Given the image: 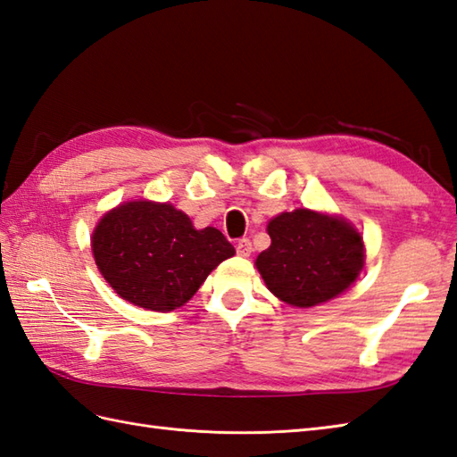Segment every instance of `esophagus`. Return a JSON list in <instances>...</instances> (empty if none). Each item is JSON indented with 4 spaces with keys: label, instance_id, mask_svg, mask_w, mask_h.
Here are the masks:
<instances>
[{
    "label": "esophagus",
    "instance_id": "34e87169",
    "mask_svg": "<svg viewBox=\"0 0 457 457\" xmlns=\"http://www.w3.org/2000/svg\"><path fill=\"white\" fill-rule=\"evenodd\" d=\"M236 249H237V254H241V257H249V254L253 253L251 239H247V237L239 239V241H237V245H236Z\"/></svg>",
    "mask_w": 457,
    "mask_h": 457
}]
</instances>
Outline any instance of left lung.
Masks as SVG:
<instances>
[{
    "label": "left lung",
    "instance_id": "8db88e82",
    "mask_svg": "<svg viewBox=\"0 0 457 457\" xmlns=\"http://www.w3.org/2000/svg\"><path fill=\"white\" fill-rule=\"evenodd\" d=\"M267 231L272 243L257 257V269L286 303H323L345 292L362 270V239L345 220L300 208L270 220Z\"/></svg>",
    "mask_w": 457,
    "mask_h": 457
}]
</instances>
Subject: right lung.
<instances>
[{
    "label": "right lung",
    "instance_id": "right-lung-1",
    "mask_svg": "<svg viewBox=\"0 0 457 457\" xmlns=\"http://www.w3.org/2000/svg\"><path fill=\"white\" fill-rule=\"evenodd\" d=\"M91 247L114 292L154 312L187 303L208 274L236 253L220 229H195L185 212L145 200L109 212Z\"/></svg>",
    "mask_w": 457,
    "mask_h": 457
}]
</instances>
